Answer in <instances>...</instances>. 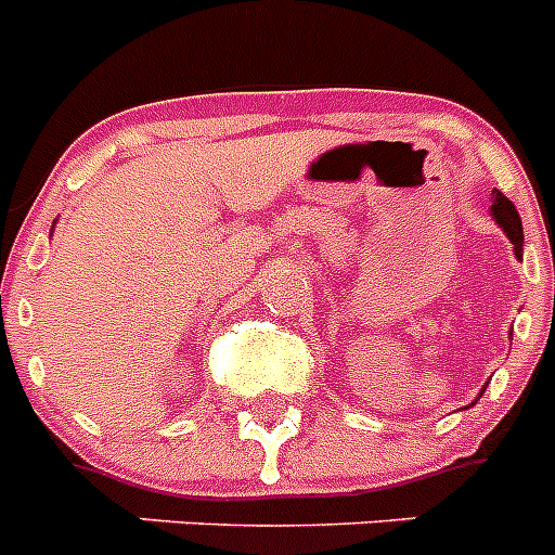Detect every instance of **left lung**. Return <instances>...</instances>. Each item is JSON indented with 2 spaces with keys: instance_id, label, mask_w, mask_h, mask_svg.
<instances>
[{
  "instance_id": "left-lung-1",
  "label": "left lung",
  "mask_w": 555,
  "mask_h": 555,
  "mask_svg": "<svg viewBox=\"0 0 555 555\" xmlns=\"http://www.w3.org/2000/svg\"><path fill=\"white\" fill-rule=\"evenodd\" d=\"M492 217L500 228L506 230L508 242L514 244V255L522 258V222H519V214L514 208V203L508 197H503L500 191H494L492 197Z\"/></svg>"
}]
</instances>
